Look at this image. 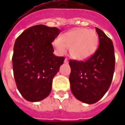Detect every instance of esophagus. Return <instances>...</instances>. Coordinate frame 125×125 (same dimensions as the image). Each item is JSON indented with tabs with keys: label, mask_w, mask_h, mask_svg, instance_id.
I'll list each match as a JSON object with an SVG mask.
<instances>
[{
	"label": "esophagus",
	"mask_w": 125,
	"mask_h": 125,
	"mask_svg": "<svg viewBox=\"0 0 125 125\" xmlns=\"http://www.w3.org/2000/svg\"><path fill=\"white\" fill-rule=\"evenodd\" d=\"M64 62H65V64H67V63H68V59H67V58H65Z\"/></svg>",
	"instance_id": "1"
}]
</instances>
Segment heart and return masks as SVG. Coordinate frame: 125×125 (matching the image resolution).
I'll return each instance as SVG.
<instances>
[{
  "instance_id": "1",
  "label": "heart",
  "mask_w": 125,
  "mask_h": 125,
  "mask_svg": "<svg viewBox=\"0 0 125 125\" xmlns=\"http://www.w3.org/2000/svg\"><path fill=\"white\" fill-rule=\"evenodd\" d=\"M99 37L96 32L91 29L76 28L63 34L61 38L53 42L55 49L64 54L70 49V55L78 60H86L97 51Z\"/></svg>"
}]
</instances>
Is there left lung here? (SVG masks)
Listing matches in <instances>:
<instances>
[{"label":"left lung","mask_w":125,"mask_h":125,"mask_svg":"<svg viewBox=\"0 0 125 125\" xmlns=\"http://www.w3.org/2000/svg\"><path fill=\"white\" fill-rule=\"evenodd\" d=\"M99 47L85 61L70 60V88L76 98L88 104L96 103L108 91L115 70V53L111 40L96 28Z\"/></svg>","instance_id":"left-lung-1"}]
</instances>
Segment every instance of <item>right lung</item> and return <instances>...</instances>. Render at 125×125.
<instances>
[{
  "label": "right lung",
  "mask_w": 125,
  "mask_h": 125,
  "mask_svg": "<svg viewBox=\"0 0 125 125\" xmlns=\"http://www.w3.org/2000/svg\"><path fill=\"white\" fill-rule=\"evenodd\" d=\"M60 30L55 27L36 25L18 37L14 46L12 66L17 89L28 102L47 97L52 81L65 58L53 54L51 44Z\"/></svg>",
  "instance_id": "add662e5"
}]
</instances>
